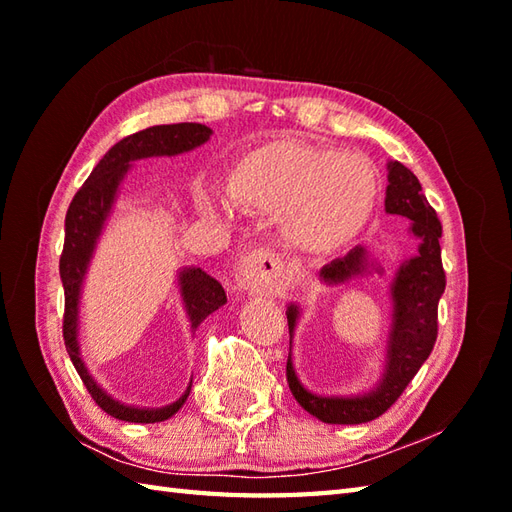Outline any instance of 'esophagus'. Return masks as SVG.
I'll return each instance as SVG.
<instances>
[{"mask_svg": "<svg viewBox=\"0 0 512 512\" xmlns=\"http://www.w3.org/2000/svg\"><path fill=\"white\" fill-rule=\"evenodd\" d=\"M235 281L244 292H275L284 284V268L273 250L255 248L239 259Z\"/></svg>", "mask_w": 512, "mask_h": 512, "instance_id": "esophagus-1", "label": "esophagus"}]
</instances>
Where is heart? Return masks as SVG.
I'll use <instances>...</instances> for the list:
<instances>
[{"instance_id":"1","label":"heart","mask_w":512,"mask_h":512,"mask_svg":"<svg viewBox=\"0 0 512 512\" xmlns=\"http://www.w3.org/2000/svg\"><path fill=\"white\" fill-rule=\"evenodd\" d=\"M378 193V173L365 156L275 138L233 162L226 191L198 187L195 204L211 217L231 215L233 206L250 215H277V233L292 253L330 257L365 231Z\"/></svg>"}]
</instances>
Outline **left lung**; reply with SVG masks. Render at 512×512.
Instances as JSON below:
<instances>
[{"label":"left lung","mask_w":512,"mask_h":512,"mask_svg":"<svg viewBox=\"0 0 512 512\" xmlns=\"http://www.w3.org/2000/svg\"><path fill=\"white\" fill-rule=\"evenodd\" d=\"M387 191L385 211L389 215H402L411 222L409 233L418 239V255L400 264L389 284L391 299V325L385 347L383 376L374 389L356 396H321L301 385L292 365V352L288 354L286 378L292 396L314 418L328 424H363L374 420L394 405L402 391L418 374L427 361L438 336V301L447 286L440 259L442 224L436 211L422 195V187L413 173L398 160L387 162ZM383 273L378 262L365 246H356L345 257L334 259L321 268V279L328 286H341L356 277ZM299 306L290 303L286 310L292 336L299 321Z\"/></svg>","instance_id":"left-lung-1"}]
</instances>
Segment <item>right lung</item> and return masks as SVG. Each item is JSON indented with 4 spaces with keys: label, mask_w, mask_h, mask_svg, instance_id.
I'll use <instances>...</instances> for the list:
<instances>
[{
    "label": "right lung",
    "mask_w": 512,
    "mask_h": 512,
    "mask_svg": "<svg viewBox=\"0 0 512 512\" xmlns=\"http://www.w3.org/2000/svg\"><path fill=\"white\" fill-rule=\"evenodd\" d=\"M213 129L200 123H176V125H156L136 132L116 143L94 167L90 178L83 187L76 191L70 202L68 215H65V242L59 262V273L65 290V314H63V341L65 350L70 354V361L79 372L83 385L88 387L92 398L96 400L105 413L125 420V422H162L169 420L189 398L191 383L187 391L171 405L149 409L134 407L116 400L114 396L96 383L90 374L88 365L83 363L81 345H79V308H81V290L85 275L92 262V255L99 244V237L107 224V217L112 215L114 204L121 191L125 176L132 169V162L151 158V156H178L184 151L204 145L211 138ZM178 286L182 306L187 310L191 321V330H198V325L209 317L211 312L222 308L226 303V292L222 284L211 275H206L202 268L187 266L178 273Z\"/></svg>",
    "instance_id": "obj_1"
}]
</instances>
